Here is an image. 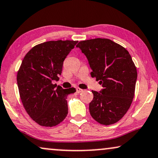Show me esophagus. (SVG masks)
Wrapping results in <instances>:
<instances>
[{"label":"esophagus","mask_w":158,"mask_h":158,"mask_svg":"<svg viewBox=\"0 0 158 158\" xmlns=\"http://www.w3.org/2000/svg\"><path fill=\"white\" fill-rule=\"evenodd\" d=\"M76 90H77V93H80V92H83V89H80V88H79V87H77V89H76Z\"/></svg>","instance_id":"34e87169"}]
</instances>
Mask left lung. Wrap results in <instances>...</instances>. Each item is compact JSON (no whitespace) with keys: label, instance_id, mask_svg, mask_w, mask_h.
Returning <instances> with one entry per match:
<instances>
[{"label":"left lung","instance_id":"left-lung-1","mask_svg":"<svg viewBox=\"0 0 158 158\" xmlns=\"http://www.w3.org/2000/svg\"><path fill=\"white\" fill-rule=\"evenodd\" d=\"M77 47L88 59L92 77L103 87L100 92L92 91L90 115L100 124H113L123 117L133 101L137 71L131 55L106 38L80 41Z\"/></svg>","mask_w":158,"mask_h":158}]
</instances>
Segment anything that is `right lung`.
Returning a JSON list of instances; mask_svg holds the SVG:
<instances>
[{"label": "right lung", "mask_w": 158, "mask_h": 158, "mask_svg": "<svg viewBox=\"0 0 158 158\" xmlns=\"http://www.w3.org/2000/svg\"><path fill=\"white\" fill-rule=\"evenodd\" d=\"M78 41H48L26 54L17 72V85L23 106L39 125L52 127L68 114L66 97L75 88L63 89L52 84L61 74L64 60Z\"/></svg>", "instance_id": "right-lung-1"}]
</instances>
